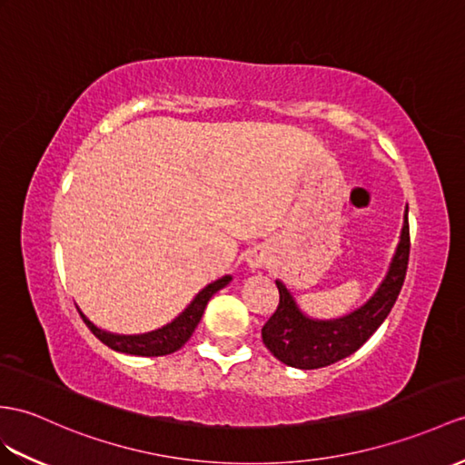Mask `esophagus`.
Wrapping results in <instances>:
<instances>
[{
	"instance_id": "1",
	"label": "esophagus",
	"mask_w": 465,
	"mask_h": 465,
	"mask_svg": "<svg viewBox=\"0 0 465 465\" xmlns=\"http://www.w3.org/2000/svg\"><path fill=\"white\" fill-rule=\"evenodd\" d=\"M266 262V258L262 252H252L251 256H248V266L251 268H262Z\"/></svg>"
}]
</instances>
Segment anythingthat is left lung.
Returning <instances> with one entry per match:
<instances>
[{"label": "left lung", "instance_id": "8db88e82", "mask_svg": "<svg viewBox=\"0 0 465 465\" xmlns=\"http://www.w3.org/2000/svg\"><path fill=\"white\" fill-rule=\"evenodd\" d=\"M409 256L411 229L409 209H406L401 242L381 288L363 308L333 322H315L305 318L298 305L293 303L286 286L276 282L280 302L276 312L270 315V320L262 327L264 345L282 363L296 369H322L355 353L391 313L404 284Z\"/></svg>", "mask_w": 465, "mask_h": 465}]
</instances>
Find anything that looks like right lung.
Returning <instances> with one entry per match:
<instances>
[{
    "mask_svg": "<svg viewBox=\"0 0 465 465\" xmlns=\"http://www.w3.org/2000/svg\"><path fill=\"white\" fill-rule=\"evenodd\" d=\"M229 282H231V276H224L217 282H213V284L203 288L197 293V298L189 303V308L181 313L177 320L162 327V330L143 333V335H116V333L102 331L93 322L86 320V315L81 310H78V313H81V318L86 323L88 330L110 349L120 351V353L140 355V357L169 355V353H175L177 349H181L189 341V337L193 335L197 323L201 322L203 312L207 308V302L213 298V293H217L221 288L229 284Z\"/></svg>",
    "mask_w": 465,
    "mask_h": 465,
    "instance_id": "1",
    "label": "right lung"
}]
</instances>
